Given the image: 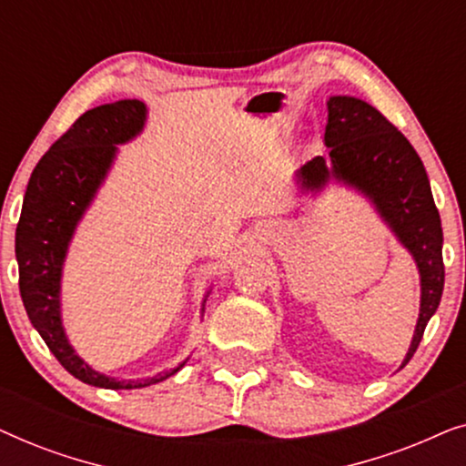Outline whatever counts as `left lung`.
<instances>
[{"mask_svg": "<svg viewBox=\"0 0 466 466\" xmlns=\"http://www.w3.org/2000/svg\"><path fill=\"white\" fill-rule=\"evenodd\" d=\"M324 144L329 157H316L297 171L301 193H320L330 180L365 195L375 212L420 273V314L407 350L403 369L411 360L426 324L443 295V231L432 201L431 182L418 152L407 137L371 104L350 95H333L327 101Z\"/></svg>", "mask_w": 466, "mask_h": 466, "instance_id": "8db88e82", "label": "left lung"}]
</instances>
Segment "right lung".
<instances>
[{
    "label": "right lung",
    "instance_id": "1",
    "mask_svg": "<svg viewBox=\"0 0 466 466\" xmlns=\"http://www.w3.org/2000/svg\"><path fill=\"white\" fill-rule=\"evenodd\" d=\"M146 118L148 107L137 99L114 101L82 114L35 165L16 227L18 289L31 324L74 378L110 390L158 384L180 371L188 360L152 378L116 380L95 371L80 359L63 327L61 279L69 244L110 174L118 146L136 139L144 131ZM209 292L203 297L201 311L206 309Z\"/></svg>",
    "mask_w": 466,
    "mask_h": 466
}]
</instances>
